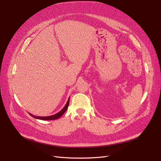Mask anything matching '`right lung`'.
Here are the masks:
<instances>
[{
  "instance_id": "right-lung-1",
  "label": "right lung",
  "mask_w": 161,
  "mask_h": 161,
  "mask_svg": "<svg viewBox=\"0 0 161 161\" xmlns=\"http://www.w3.org/2000/svg\"><path fill=\"white\" fill-rule=\"evenodd\" d=\"M69 101H70V98H69V100H68L67 103L65 105V106L61 109V110L57 113L55 115H50V116H46V117H40V116H35L34 115H32L31 114H29L32 117H33L34 118H35V119H40V120H55V119H58L59 117H61L64 114V112L66 111V109L68 108V107H69Z\"/></svg>"
}]
</instances>
